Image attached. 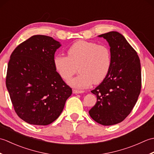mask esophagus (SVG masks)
Listing matches in <instances>:
<instances>
[{
    "label": "esophagus",
    "mask_w": 154,
    "mask_h": 154,
    "mask_svg": "<svg viewBox=\"0 0 154 154\" xmlns=\"http://www.w3.org/2000/svg\"><path fill=\"white\" fill-rule=\"evenodd\" d=\"M84 91H81V90H77V89H73V94H79V93H84Z\"/></svg>",
    "instance_id": "obj_1"
}]
</instances>
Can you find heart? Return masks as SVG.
I'll use <instances>...</instances> for the list:
<instances>
[{
	"label": "heart",
	"mask_w": 154,
	"mask_h": 154,
	"mask_svg": "<svg viewBox=\"0 0 154 154\" xmlns=\"http://www.w3.org/2000/svg\"><path fill=\"white\" fill-rule=\"evenodd\" d=\"M54 65L64 81L69 79L79 67L80 74L69 81V84L77 88H87L93 83H100L106 77L112 65V55L106 45L79 40L68 48L67 56L55 55Z\"/></svg>",
	"instance_id": "1"
}]
</instances>
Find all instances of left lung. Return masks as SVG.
<instances>
[{"label":"left lung","mask_w":154,"mask_h":154,"mask_svg":"<svg viewBox=\"0 0 154 154\" xmlns=\"http://www.w3.org/2000/svg\"><path fill=\"white\" fill-rule=\"evenodd\" d=\"M98 36L110 45L112 65L103 82L91 91L97 103L89 113L97 122L111 126L123 121L135 106L142 87L141 66L137 52L119 32Z\"/></svg>","instance_id":"left-lung-1"}]
</instances>
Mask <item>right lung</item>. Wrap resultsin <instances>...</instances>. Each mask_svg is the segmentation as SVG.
Wrapping results in <instances>:
<instances>
[{
    "instance_id": "add662e5",
    "label": "right lung",
    "mask_w": 154,
    "mask_h": 154,
    "mask_svg": "<svg viewBox=\"0 0 154 154\" xmlns=\"http://www.w3.org/2000/svg\"><path fill=\"white\" fill-rule=\"evenodd\" d=\"M61 45L53 38L35 35L18 45L11 55L6 88L15 112L28 124L53 122L72 94L54 65L55 52Z\"/></svg>"
}]
</instances>
